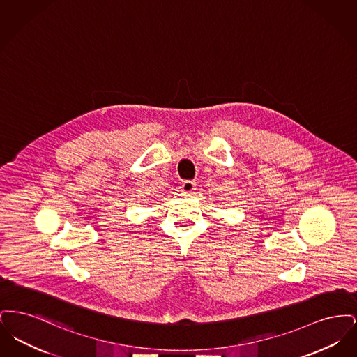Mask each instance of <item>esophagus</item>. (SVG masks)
<instances>
[{"mask_svg":"<svg viewBox=\"0 0 357 357\" xmlns=\"http://www.w3.org/2000/svg\"><path fill=\"white\" fill-rule=\"evenodd\" d=\"M195 186H197V183L192 182V181H183L182 185H181V188H182L183 192L190 194V192H192L195 190Z\"/></svg>","mask_w":357,"mask_h":357,"instance_id":"34e87169","label":"esophagus"}]
</instances>
